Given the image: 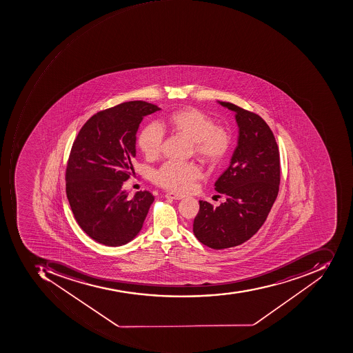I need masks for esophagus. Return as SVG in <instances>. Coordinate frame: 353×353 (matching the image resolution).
<instances>
[{"mask_svg": "<svg viewBox=\"0 0 353 353\" xmlns=\"http://www.w3.org/2000/svg\"><path fill=\"white\" fill-rule=\"evenodd\" d=\"M165 197H166V199H183V195L175 194V193H173V192L166 193Z\"/></svg>", "mask_w": 353, "mask_h": 353, "instance_id": "1", "label": "esophagus"}]
</instances>
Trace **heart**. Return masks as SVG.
I'll use <instances>...</instances> for the list:
<instances>
[{"label": "heart", "instance_id": "b5f03b06", "mask_svg": "<svg viewBox=\"0 0 353 353\" xmlns=\"http://www.w3.org/2000/svg\"><path fill=\"white\" fill-rule=\"evenodd\" d=\"M168 125L192 141L197 156L208 162L221 160L231 143L228 129L214 125V120L197 108L177 110L170 114ZM162 127L165 128V123ZM163 139V129L158 123H150L141 132L139 147L147 158L154 159L160 154ZM201 177L202 170L199 166L178 161H168L154 174L157 185L175 192H187Z\"/></svg>", "mask_w": 353, "mask_h": 353}]
</instances>
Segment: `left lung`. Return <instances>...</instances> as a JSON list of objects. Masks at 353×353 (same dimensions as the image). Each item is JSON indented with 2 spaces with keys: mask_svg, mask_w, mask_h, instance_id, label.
<instances>
[{
  "mask_svg": "<svg viewBox=\"0 0 353 353\" xmlns=\"http://www.w3.org/2000/svg\"><path fill=\"white\" fill-rule=\"evenodd\" d=\"M218 103L235 112L237 147L229 168L214 183L225 202L214 208L199 201L193 233L207 247L220 250L248 241L265 222L279 191L280 158L274 134L259 114Z\"/></svg>",
  "mask_w": 353,
  "mask_h": 353,
  "instance_id": "1",
  "label": "left lung"
}]
</instances>
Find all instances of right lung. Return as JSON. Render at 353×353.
<instances>
[{
    "label": "right lung",
    "instance_id": "1",
    "mask_svg": "<svg viewBox=\"0 0 353 353\" xmlns=\"http://www.w3.org/2000/svg\"><path fill=\"white\" fill-rule=\"evenodd\" d=\"M157 105L131 101L102 110L88 120L74 141L66 168V196L76 221L93 241L125 245L143 228L154 196L122 189L133 173L137 132Z\"/></svg>",
    "mask_w": 353,
    "mask_h": 353
}]
</instances>
